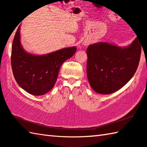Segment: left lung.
I'll return each mask as SVG.
<instances>
[{"mask_svg": "<svg viewBox=\"0 0 147 147\" xmlns=\"http://www.w3.org/2000/svg\"><path fill=\"white\" fill-rule=\"evenodd\" d=\"M141 46L138 37L126 48L107 42L90 45L86 50L87 78L94 91L110 94L124 86L137 70Z\"/></svg>", "mask_w": 147, "mask_h": 147, "instance_id": "1", "label": "left lung"}]
</instances>
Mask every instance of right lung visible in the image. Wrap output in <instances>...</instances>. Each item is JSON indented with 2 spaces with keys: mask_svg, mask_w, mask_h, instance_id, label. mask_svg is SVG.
I'll return each mask as SVG.
<instances>
[{
  "mask_svg": "<svg viewBox=\"0 0 147 147\" xmlns=\"http://www.w3.org/2000/svg\"><path fill=\"white\" fill-rule=\"evenodd\" d=\"M77 50L74 47L63 48L43 55H35L24 50L20 42V26L15 33L11 48V63L17 84L28 93L42 96L53 88L59 69Z\"/></svg>",
  "mask_w": 147,
  "mask_h": 147,
  "instance_id": "obj_1",
  "label": "right lung"
}]
</instances>
